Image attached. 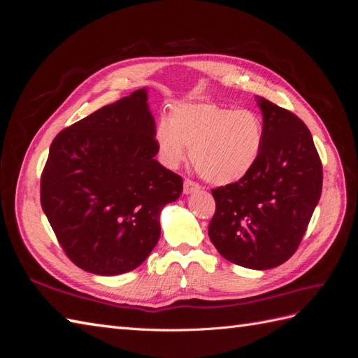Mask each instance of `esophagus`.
Listing matches in <instances>:
<instances>
[{
  "label": "esophagus",
  "mask_w": 358,
  "mask_h": 358,
  "mask_svg": "<svg viewBox=\"0 0 358 358\" xmlns=\"http://www.w3.org/2000/svg\"><path fill=\"white\" fill-rule=\"evenodd\" d=\"M197 189H200V185L197 182H194L191 179H185V182H183V192L185 194H191Z\"/></svg>",
  "instance_id": "34e87169"
}]
</instances>
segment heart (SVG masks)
Wrapping results in <instances>:
<instances>
[{
  "label": "heart",
  "instance_id": "1",
  "mask_svg": "<svg viewBox=\"0 0 358 358\" xmlns=\"http://www.w3.org/2000/svg\"><path fill=\"white\" fill-rule=\"evenodd\" d=\"M162 164L179 167L191 149L199 175L215 185L243 179L262 154L264 128L249 109H233L216 103H179L173 106L169 122L154 131Z\"/></svg>",
  "mask_w": 358,
  "mask_h": 358
}]
</instances>
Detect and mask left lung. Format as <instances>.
<instances>
[{
  "label": "left lung",
  "mask_w": 358,
  "mask_h": 358,
  "mask_svg": "<svg viewBox=\"0 0 358 358\" xmlns=\"http://www.w3.org/2000/svg\"><path fill=\"white\" fill-rule=\"evenodd\" d=\"M264 140L254 169L212 189L209 237L229 262L257 270L285 263L306 233L322 191V164L306 124L258 99Z\"/></svg>",
  "instance_id": "obj_1"
}]
</instances>
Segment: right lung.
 <instances>
[{
	"mask_svg": "<svg viewBox=\"0 0 358 358\" xmlns=\"http://www.w3.org/2000/svg\"><path fill=\"white\" fill-rule=\"evenodd\" d=\"M146 90L107 104L57 134L40 201L64 252L95 275L131 272L152 252L159 213L183 180L155 159Z\"/></svg>",
	"mask_w": 358,
	"mask_h": 358,
	"instance_id": "add662e5",
	"label": "right lung"
}]
</instances>
